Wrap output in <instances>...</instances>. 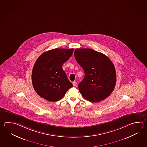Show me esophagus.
Here are the masks:
<instances>
[{
	"label": "esophagus",
	"mask_w": 147,
	"mask_h": 147,
	"mask_svg": "<svg viewBox=\"0 0 147 147\" xmlns=\"http://www.w3.org/2000/svg\"><path fill=\"white\" fill-rule=\"evenodd\" d=\"M73 85L74 86H76V85H77V82H73Z\"/></svg>",
	"instance_id": "obj_1"
}]
</instances>
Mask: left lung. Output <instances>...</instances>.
<instances>
[{
	"label": "left lung",
	"mask_w": 147,
	"mask_h": 147,
	"mask_svg": "<svg viewBox=\"0 0 147 147\" xmlns=\"http://www.w3.org/2000/svg\"><path fill=\"white\" fill-rule=\"evenodd\" d=\"M74 56L85 73L78 86L82 96L92 102L108 97L116 82V70L111 60L105 54L91 49H76Z\"/></svg>",
	"instance_id": "obj_1"
}]
</instances>
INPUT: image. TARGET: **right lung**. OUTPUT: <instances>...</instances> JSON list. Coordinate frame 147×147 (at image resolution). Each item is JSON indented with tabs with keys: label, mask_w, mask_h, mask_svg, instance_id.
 <instances>
[{
	"label": "right lung",
	"mask_w": 147,
	"mask_h": 147,
	"mask_svg": "<svg viewBox=\"0 0 147 147\" xmlns=\"http://www.w3.org/2000/svg\"><path fill=\"white\" fill-rule=\"evenodd\" d=\"M73 49H54L39 57L33 66L32 83L39 96L50 102L62 99L73 86L62 65L71 57Z\"/></svg>",
	"instance_id": "1"
}]
</instances>
